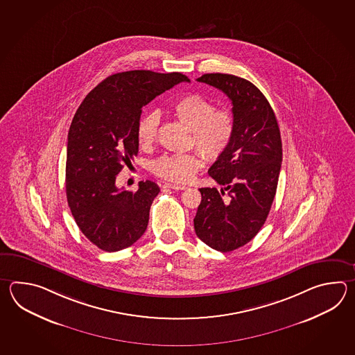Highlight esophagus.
Masks as SVG:
<instances>
[{
    "mask_svg": "<svg viewBox=\"0 0 355 355\" xmlns=\"http://www.w3.org/2000/svg\"><path fill=\"white\" fill-rule=\"evenodd\" d=\"M164 188L173 189V190H185V189H188V187H185V185H178V184H170V182H166V184H164Z\"/></svg>",
    "mask_w": 355,
    "mask_h": 355,
    "instance_id": "34e87169",
    "label": "esophagus"
}]
</instances>
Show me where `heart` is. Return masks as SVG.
I'll return each mask as SVG.
<instances>
[{
	"mask_svg": "<svg viewBox=\"0 0 355 355\" xmlns=\"http://www.w3.org/2000/svg\"><path fill=\"white\" fill-rule=\"evenodd\" d=\"M178 121L191 129L193 144L209 161L217 159L228 150L234 139V114L228 109H216L211 100L199 94L179 98L173 106ZM159 113L146 114L137 124V138L142 146L153 144L159 129ZM203 166L199 153L165 155L152 164L153 174L173 182H188Z\"/></svg>",
	"mask_w": 355,
	"mask_h": 355,
	"instance_id": "obj_1",
	"label": "heart"
}]
</instances>
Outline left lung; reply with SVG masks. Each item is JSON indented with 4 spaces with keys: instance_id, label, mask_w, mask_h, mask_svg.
Listing matches in <instances>:
<instances>
[{
    "instance_id": "obj_1",
    "label": "left lung",
    "mask_w": 355,
    "mask_h": 355,
    "mask_svg": "<svg viewBox=\"0 0 355 355\" xmlns=\"http://www.w3.org/2000/svg\"><path fill=\"white\" fill-rule=\"evenodd\" d=\"M198 81L223 91L231 100L234 135L228 150L208 170L222 189H199L202 202L194 228L209 248L230 252L257 236L272 208L282 166L279 125L263 92L248 80L205 73Z\"/></svg>"
}]
</instances>
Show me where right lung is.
Wrapping results in <instances>:
<instances>
[{
  "label": "right lung",
  "mask_w": 355,
  "mask_h": 355,
  "mask_svg": "<svg viewBox=\"0 0 355 355\" xmlns=\"http://www.w3.org/2000/svg\"><path fill=\"white\" fill-rule=\"evenodd\" d=\"M184 81L188 77L179 72H121L78 106L68 130L66 194L77 226L98 249L119 251L144 234L159 185L141 181L133 193L116 188L115 179L138 153L142 106Z\"/></svg>",
  "instance_id": "add662e5"
}]
</instances>
